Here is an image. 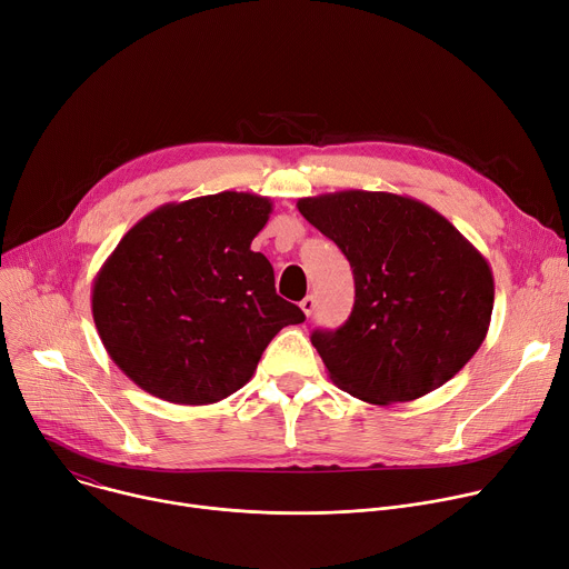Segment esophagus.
I'll return each mask as SVG.
<instances>
[{
    "instance_id": "1",
    "label": "esophagus",
    "mask_w": 569,
    "mask_h": 569,
    "mask_svg": "<svg viewBox=\"0 0 569 569\" xmlns=\"http://www.w3.org/2000/svg\"><path fill=\"white\" fill-rule=\"evenodd\" d=\"M315 308H317L315 296H305V298L300 300V310L305 312V317H312V315H315Z\"/></svg>"
}]
</instances>
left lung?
Returning <instances> with one entry per match:
<instances>
[{
  "mask_svg": "<svg viewBox=\"0 0 569 569\" xmlns=\"http://www.w3.org/2000/svg\"><path fill=\"white\" fill-rule=\"evenodd\" d=\"M296 207L353 269L351 317L312 332L335 385L367 403H403L471 360L490 328L495 278L442 213L408 196L358 189Z\"/></svg>",
  "mask_w": 569,
  "mask_h": 569,
  "instance_id": "1",
  "label": "left lung"
}]
</instances>
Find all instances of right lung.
I'll return each mask as SVG.
<instances>
[{
  "instance_id": "1",
  "label": "right lung",
  "mask_w": 569,
  "mask_h": 569,
  "mask_svg": "<svg viewBox=\"0 0 569 569\" xmlns=\"http://www.w3.org/2000/svg\"><path fill=\"white\" fill-rule=\"evenodd\" d=\"M273 202L223 191L168 202L129 230L93 280V321L109 358L148 395L182 406L228 399L269 341L302 323L250 250Z\"/></svg>"
}]
</instances>
